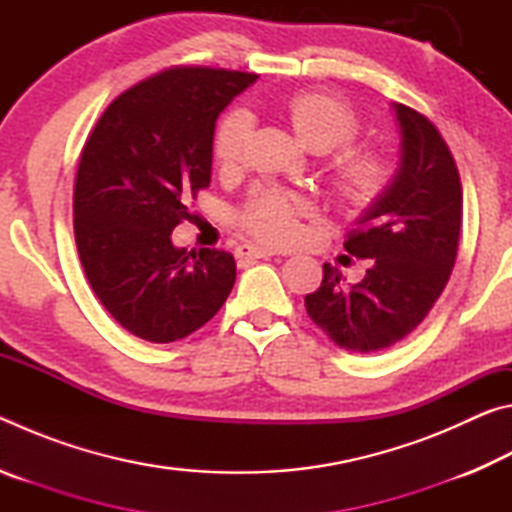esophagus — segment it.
<instances>
[{"label": "esophagus", "mask_w": 512, "mask_h": 512, "mask_svg": "<svg viewBox=\"0 0 512 512\" xmlns=\"http://www.w3.org/2000/svg\"><path fill=\"white\" fill-rule=\"evenodd\" d=\"M277 255V250L266 248V246H255V244H241L237 248V257H250V259H268Z\"/></svg>", "instance_id": "obj_1"}]
</instances>
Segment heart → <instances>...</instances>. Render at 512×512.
<instances>
[{
	"label": "heart",
	"mask_w": 512,
	"mask_h": 512,
	"mask_svg": "<svg viewBox=\"0 0 512 512\" xmlns=\"http://www.w3.org/2000/svg\"><path fill=\"white\" fill-rule=\"evenodd\" d=\"M284 115L298 140L314 153H325L352 142L361 131L357 112L336 94L305 90L284 101ZM250 135L244 110L225 115L214 133V158L223 169L241 164ZM391 183V164L368 146H345L327 164L329 192L345 210L363 212L375 205ZM307 212L302 198L264 189L248 198L241 223L266 244L284 246L300 235V219Z\"/></svg>",
	"instance_id": "1"
}]
</instances>
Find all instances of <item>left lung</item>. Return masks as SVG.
<instances>
[{"label":"left lung","mask_w":512,"mask_h":512,"mask_svg":"<svg viewBox=\"0 0 512 512\" xmlns=\"http://www.w3.org/2000/svg\"><path fill=\"white\" fill-rule=\"evenodd\" d=\"M400 124V169L345 239L370 259L357 284L323 264V282L305 298L309 318L339 348L379 352L402 341L440 298L456 262L463 192L452 151L418 110L393 103Z\"/></svg>","instance_id":"8db88e82"}]
</instances>
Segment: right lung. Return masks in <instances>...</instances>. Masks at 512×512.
<instances>
[{"label": "right lung", "instance_id": "add662e5", "mask_svg": "<svg viewBox=\"0 0 512 512\" xmlns=\"http://www.w3.org/2000/svg\"><path fill=\"white\" fill-rule=\"evenodd\" d=\"M257 74L171 67L110 103L83 146L74 237L85 277L110 316L151 343L203 327L235 287L225 250L171 244L210 187L216 117Z\"/></svg>", "mask_w": 512, "mask_h": 512}]
</instances>
